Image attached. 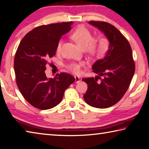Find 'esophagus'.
Segmentation results:
<instances>
[{"mask_svg": "<svg viewBox=\"0 0 149 149\" xmlns=\"http://www.w3.org/2000/svg\"><path fill=\"white\" fill-rule=\"evenodd\" d=\"M74 78H75V82L76 83H79L80 82V78L78 76H74Z\"/></svg>", "mask_w": 149, "mask_h": 149, "instance_id": "1", "label": "esophagus"}]
</instances>
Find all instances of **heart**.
<instances>
[{
	"mask_svg": "<svg viewBox=\"0 0 149 149\" xmlns=\"http://www.w3.org/2000/svg\"><path fill=\"white\" fill-rule=\"evenodd\" d=\"M71 38L82 49H87L91 53L102 52L99 45V42L96 38H93L90 31L83 26H78L71 34ZM62 41L59 40L56 45V52H60ZM80 64L71 63L69 65V69L74 73L80 72Z\"/></svg>",
	"mask_w": 149,
	"mask_h": 149,
	"instance_id": "obj_1",
	"label": "heart"
}]
</instances>
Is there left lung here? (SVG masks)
I'll list each match as a JSON object with an SVG mask.
<instances>
[{
  "instance_id": "8db88e82",
  "label": "left lung",
  "mask_w": 149,
  "mask_h": 149,
  "mask_svg": "<svg viewBox=\"0 0 149 149\" xmlns=\"http://www.w3.org/2000/svg\"><path fill=\"white\" fill-rule=\"evenodd\" d=\"M89 23L104 33L109 45L105 56L92 66L93 71L99 76L82 79L88 84L84 99L93 107L106 108L118 102L128 90L135 63L130 43L118 29L106 22L91 21Z\"/></svg>"
}]
</instances>
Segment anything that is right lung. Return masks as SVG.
Here are the masks:
<instances>
[{"label": "right lung", "instance_id": "obj_1", "mask_svg": "<svg viewBox=\"0 0 149 149\" xmlns=\"http://www.w3.org/2000/svg\"><path fill=\"white\" fill-rule=\"evenodd\" d=\"M72 22L42 25L31 30L22 38L14 58V70L19 91L28 102L40 109L57 106L64 92L74 82L71 74L61 72L53 78L45 71L50 58L56 51L61 36L71 29Z\"/></svg>", "mask_w": 149, "mask_h": 149}]
</instances>
